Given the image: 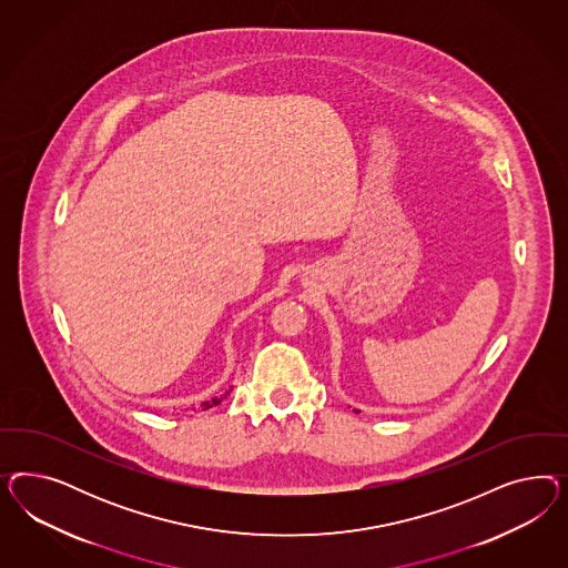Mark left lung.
Segmentation results:
<instances>
[{
	"mask_svg": "<svg viewBox=\"0 0 568 568\" xmlns=\"http://www.w3.org/2000/svg\"><path fill=\"white\" fill-rule=\"evenodd\" d=\"M356 413H358V410H356Z\"/></svg>",
	"mask_w": 568,
	"mask_h": 568,
	"instance_id": "8db88e82",
	"label": "left lung"
}]
</instances>
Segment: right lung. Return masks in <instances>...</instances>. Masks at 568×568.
<instances>
[{
    "label": "right lung",
    "mask_w": 568,
    "mask_h": 568,
    "mask_svg": "<svg viewBox=\"0 0 568 568\" xmlns=\"http://www.w3.org/2000/svg\"><path fill=\"white\" fill-rule=\"evenodd\" d=\"M231 392V389H229ZM229 392H224L223 396H214L212 399H206V402H202V410H207V408H214L216 404H221L223 402V397L229 396Z\"/></svg>",
    "instance_id": "add662e5"
}]
</instances>
